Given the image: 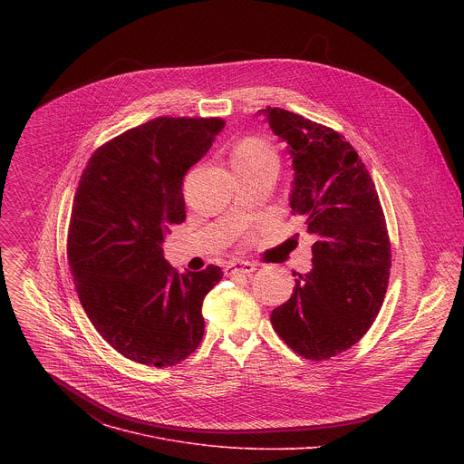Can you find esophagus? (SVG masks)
Masks as SVG:
<instances>
[{"instance_id": "34e87169", "label": "esophagus", "mask_w": 464, "mask_h": 464, "mask_svg": "<svg viewBox=\"0 0 464 464\" xmlns=\"http://www.w3.org/2000/svg\"><path fill=\"white\" fill-rule=\"evenodd\" d=\"M252 271H256V265L248 263V261H234L225 266V275L232 276V275H250Z\"/></svg>"}]
</instances>
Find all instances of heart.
Listing matches in <instances>:
<instances>
[{
    "instance_id": "heart-1",
    "label": "heart",
    "mask_w": 464,
    "mask_h": 464,
    "mask_svg": "<svg viewBox=\"0 0 464 464\" xmlns=\"http://www.w3.org/2000/svg\"><path fill=\"white\" fill-rule=\"evenodd\" d=\"M266 162H276L275 150L259 137H245L234 150L232 166H259Z\"/></svg>"
}]
</instances>
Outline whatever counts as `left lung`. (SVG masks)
Here are the masks:
<instances>
[{
	"mask_svg": "<svg viewBox=\"0 0 464 464\" xmlns=\"http://www.w3.org/2000/svg\"><path fill=\"white\" fill-rule=\"evenodd\" d=\"M261 112L289 144L291 212L318 239L313 269L298 273L271 325L298 355L325 361L352 348L382 307L392 267L386 218L364 162L341 133L278 107Z\"/></svg>",
	"mask_w": 464,
	"mask_h": 464,
	"instance_id": "8db88e82",
	"label": "left lung"
}]
</instances>
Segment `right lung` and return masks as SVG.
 <instances>
[{"mask_svg":"<svg viewBox=\"0 0 464 464\" xmlns=\"http://www.w3.org/2000/svg\"><path fill=\"white\" fill-rule=\"evenodd\" d=\"M221 118H157L102 144L74 195L67 261L98 334L133 362L164 368L203 337L201 304L219 266L179 273L162 241L186 219L182 180L223 130Z\"/></svg>","mask_w":464,"mask_h":464,"instance_id":"obj_1","label":"right lung"}]
</instances>
